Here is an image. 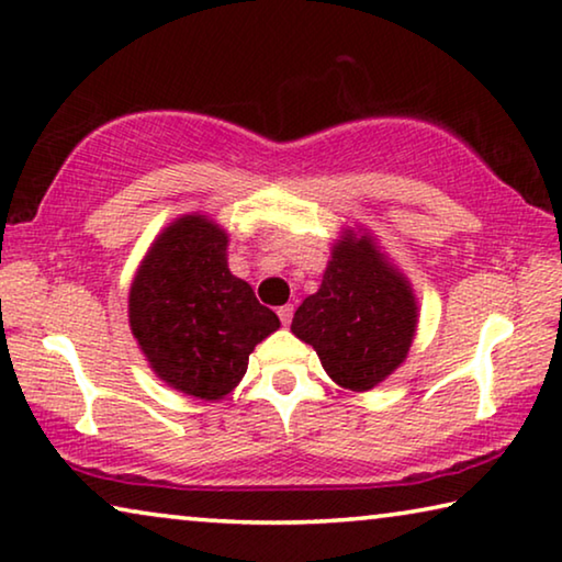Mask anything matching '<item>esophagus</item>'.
<instances>
[{
    "mask_svg": "<svg viewBox=\"0 0 562 562\" xmlns=\"http://www.w3.org/2000/svg\"><path fill=\"white\" fill-rule=\"evenodd\" d=\"M292 313H295V307H292V305H282V307L278 310V315H280V319H282V325H290Z\"/></svg>",
    "mask_w": 562,
    "mask_h": 562,
    "instance_id": "esophagus-1",
    "label": "esophagus"
}]
</instances>
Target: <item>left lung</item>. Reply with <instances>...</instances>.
<instances>
[{
  "mask_svg": "<svg viewBox=\"0 0 562 562\" xmlns=\"http://www.w3.org/2000/svg\"><path fill=\"white\" fill-rule=\"evenodd\" d=\"M415 327L417 302L405 274L370 235L345 229L323 284L302 300L290 329L315 347L337 385L364 393L405 362Z\"/></svg>",
  "mask_w": 562,
  "mask_h": 562,
  "instance_id": "left-lung-1",
  "label": "left lung"
}]
</instances>
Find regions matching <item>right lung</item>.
<instances>
[{
    "mask_svg": "<svg viewBox=\"0 0 562 562\" xmlns=\"http://www.w3.org/2000/svg\"><path fill=\"white\" fill-rule=\"evenodd\" d=\"M227 233L182 215L157 235L132 280L130 327L169 387L222 400L245 378L249 352L280 327L227 267Z\"/></svg>",
    "mask_w": 562,
    "mask_h": 562,
    "instance_id": "obj_1",
    "label": "right lung"
}]
</instances>
